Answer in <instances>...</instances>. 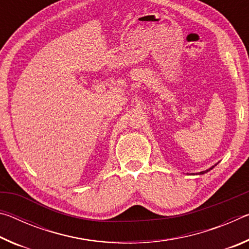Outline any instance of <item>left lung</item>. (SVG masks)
Listing matches in <instances>:
<instances>
[{"label": "left lung", "instance_id": "obj_1", "mask_svg": "<svg viewBox=\"0 0 249 249\" xmlns=\"http://www.w3.org/2000/svg\"><path fill=\"white\" fill-rule=\"evenodd\" d=\"M211 169H213V167L211 168ZM211 169H208V170H205V171H202V172H200V175H203V174H205V172H208V171H210Z\"/></svg>", "mask_w": 249, "mask_h": 249}]
</instances>
